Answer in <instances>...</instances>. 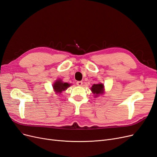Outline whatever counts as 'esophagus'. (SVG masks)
<instances>
[{"mask_svg": "<svg viewBox=\"0 0 157 157\" xmlns=\"http://www.w3.org/2000/svg\"><path fill=\"white\" fill-rule=\"evenodd\" d=\"M77 85L79 86H81L82 85V81H77Z\"/></svg>", "mask_w": 157, "mask_h": 157, "instance_id": "1", "label": "esophagus"}]
</instances>
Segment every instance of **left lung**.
Listing matches in <instances>:
<instances>
[{"label": "left lung", "mask_w": 157, "mask_h": 157, "mask_svg": "<svg viewBox=\"0 0 157 157\" xmlns=\"http://www.w3.org/2000/svg\"><path fill=\"white\" fill-rule=\"evenodd\" d=\"M103 88L104 85L102 84H94L91 87V91L95 94V97L99 96V94L103 92Z\"/></svg>", "instance_id": "1"}]
</instances>
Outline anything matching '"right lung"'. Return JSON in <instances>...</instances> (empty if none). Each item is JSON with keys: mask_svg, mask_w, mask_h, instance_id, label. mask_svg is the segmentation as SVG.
Returning a JSON list of instances; mask_svg holds the SVG:
<instances>
[{"mask_svg": "<svg viewBox=\"0 0 157 157\" xmlns=\"http://www.w3.org/2000/svg\"><path fill=\"white\" fill-rule=\"evenodd\" d=\"M70 85L67 82H62V80H58L53 84V88L56 93H61L62 91L66 90Z\"/></svg>", "mask_w": 157, "mask_h": 157, "instance_id": "add662e5", "label": "right lung"}]
</instances>
